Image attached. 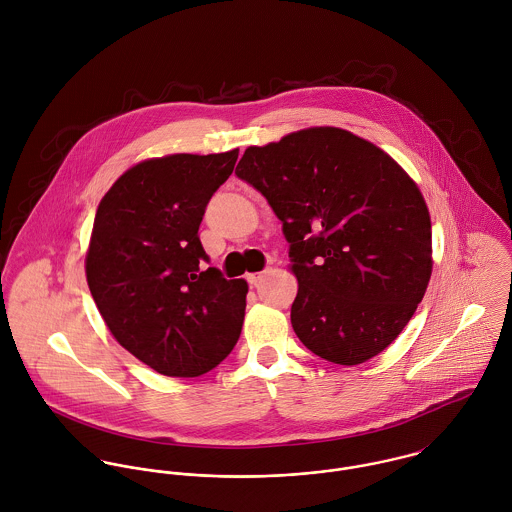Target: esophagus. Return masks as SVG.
<instances>
[{
    "instance_id": "esophagus-1",
    "label": "esophagus",
    "mask_w": 512,
    "mask_h": 512,
    "mask_svg": "<svg viewBox=\"0 0 512 512\" xmlns=\"http://www.w3.org/2000/svg\"><path fill=\"white\" fill-rule=\"evenodd\" d=\"M262 276H264V272H258V274H248V276H246V280H248V284H250V286H256V284L262 280Z\"/></svg>"
}]
</instances>
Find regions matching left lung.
<instances>
[{
  "instance_id": "left-lung-1",
  "label": "left lung",
  "mask_w": 512,
  "mask_h": 512,
  "mask_svg": "<svg viewBox=\"0 0 512 512\" xmlns=\"http://www.w3.org/2000/svg\"><path fill=\"white\" fill-rule=\"evenodd\" d=\"M236 175L282 220L299 341L335 365L382 353L432 276V222L418 185L380 147L329 126L248 147Z\"/></svg>"
}]
</instances>
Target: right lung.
Masks as SVG:
<instances>
[{"label":"right lung","instance_id":"obj_1","mask_svg":"<svg viewBox=\"0 0 512 512\" xmlns=\"http://www.w3.org/2000/svg\"><path fill=\"white\" fill-rule=\"evenodd\" d=\"M238 149L147 159L98 205L86 282L114 339L165 376H201L234 349L248 284L203 268L205 209Z\"/></svg>","mask_w":512,"mask_h":512}]
</instances>
